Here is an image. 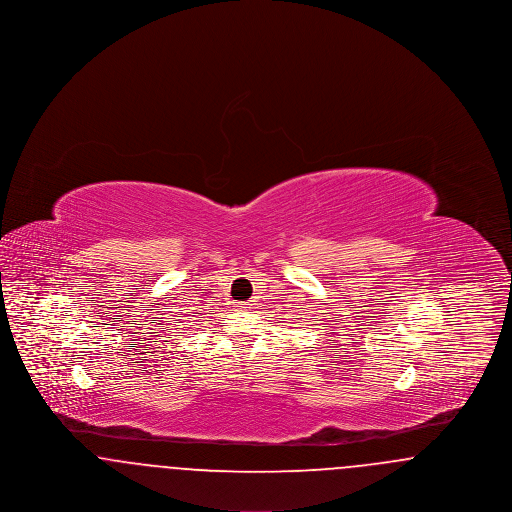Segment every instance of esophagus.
Wrapping results in <instances>:
<instances>
[{
	"label": "esophagus",
	"mask_w": 512,
	"mask_h": 512,
	"mask_svg": "<svg viewBox=\"0 0 512 512\" xmlns=\"http://www.w3.org/2000/svg\"><path fill=\"white\" fill-rule=\"evenodd\" d=\"M238 307L247 311V309H251V303H238Z\"/></svg>",
	"instance_id": "esophagus-1"
}]
</instances>
